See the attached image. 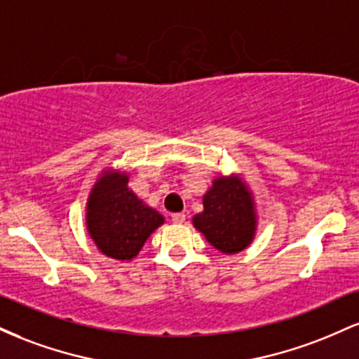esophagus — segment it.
Returning <instances> with one entry per match:
<instances>
[{"label":"esophagus","instance_id":"34e87169","mask_svg":"<svg viewBox=\"0 0 359 359\" xmlns=\"http://www.w3.org/2000/svg\"><path fill=\"white\" fill-rule=\"evenodd\" d=\"M172 221H174L175 224H182V222L185 221V214H184V212H175V214H172Z\"/></svg>","mask_w":359,"mask_h":359}]
</instances>
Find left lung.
<instances>
[{
    "instance_id": "obj_1",
    "label": "left lung",
    "mask_w": 359,
    "mask_h": 359,
    "mask_svg": "<svg viewBox=\"0 0 359 359\" xmlns=\"http://www.w3.org/2000/svg\"><path fill=\"white\" fill-rule=\"evenodd\" d=\"M203 205L192 224L214 248L234 255L253 243L258 228L257 204L243 174L214 177L203 196Z\"/></svg>"
}]
</instances>
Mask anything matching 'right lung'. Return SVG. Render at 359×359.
<instances>
[{
	"instance_id": "1",
	"label": "right lung",
	"mask_w": 359,
	"mask_h": 359,
	"mask_svg": "<svg viewBox=\"0 0 359 359\" xmlns=\"http://www.w3.org/2000/svg\"><path fill=\"white\" fill-rule=\"evenodd\" d=\"M130 174L106 167L90 187L86 203V229L106 257L131 262L150 234L165 222L156 209L128 187Z\"/></svg>"
}]
</instances>
